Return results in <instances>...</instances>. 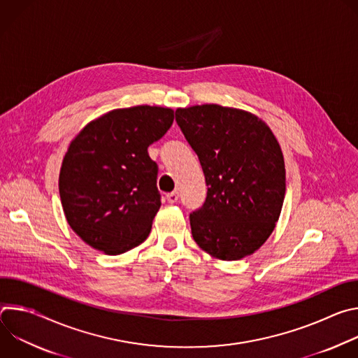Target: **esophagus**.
I'll use <instances>...</instances> for the list:
<instances>
[{
  "mask_svg": "<svg viewBox=\"0 0 358 358\" xmlns=\"http://www.w3.org/2000/svg\"><path fill=\"white\" fill-rule=\"evenodd\" d=\"M166 198L170 203H176L178 201V192H170V194H167Z\"/></svg>",
  "mask_w": 358,
  "mask_h": 358,
  "instance_id": "1",
  "label": "esophagus"
}]
</instances>
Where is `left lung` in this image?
<instances>
[{"label":"left lung","mask_w":358,"mask_h":358,"mask_svg":"<svg viewBox=\"0 0 358 358\" xmlns=\"http://www.w3.org/2000/svg\"><path fill=\"white\" fill-rule=\"evenodd\" d=\"M208 185L189 214L196 245L221 261H239L273 232L286 191L282 148L271 127L250 112L221 105L176 110Z\"/></svg>","instance_id":"left-lung-1"}]
</instances>
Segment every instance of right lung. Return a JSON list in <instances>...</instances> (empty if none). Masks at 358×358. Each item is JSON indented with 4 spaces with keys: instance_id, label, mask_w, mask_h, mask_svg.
Wrapping results in <instances>:
<instances>
[{
    "instance_id": "obj_1",
    "label": "right lung",
    "mask_w": 358,
    "mask_h": 358,
    "mask_svg": "<svg viewBox=\"0 0 358 358\" xmlns=\"http://www.w3.org/2000/svg\"><path fill=\"white\" fill-rule=\"evenodd\" d=\"M173 120L170 108L115 109L89 122L71 141L59 195L69 227L89 246L120 255L145 241L162 206L157 164L147 148Z\"/></svg>"
}]
</instances>
